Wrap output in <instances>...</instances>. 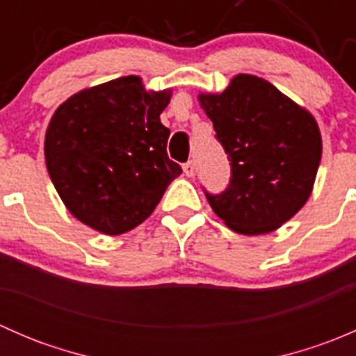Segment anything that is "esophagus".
<instances>
[{
  "label": "esophagus",
  "mask_w": 356,
  "mask_h": 356,
  "mask_svg": "<svg viewBox=\"0 0 356 356\" xmlns=\"http://www.w3.org/2000/svg\"><path fill=\"white\" fill-rule=\"evenodd\" d=\"M182 170H184V174L188 175V177H193V175H195V163H193V161H188V163H184Z\"/></svg>",
  "instance_id": "1"
}]
</instances>
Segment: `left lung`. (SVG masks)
<instances>
[{
	"instance_id": "8db88e82",
	"label": "left lung",
	"mask_w": 356,
	"mask_h": 356,
	"mask_svg": "<svg viewBox=\"0 0 356 356\" xmlns=\"http://www.w3.org/2000/svg\"><path fill=\"white\" fill-rule=\"evenodd\" d=\"M231 158L227 191L207 195L211 210L238 234H268L305 207L317 177L322 138L317 120L274 84L238 74L220 92H200Z\"/></svg>"
}]
</instances>
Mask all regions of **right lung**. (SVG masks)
I'll list each match as a JSON object with an SVG mask.
<instances>
[{
  "instance_id": "right-lung-1",
  "label": "right lung",
  "mask_w": 356,
  "mask_h": 356,
  "mask_svg": "<svg viewBox=\"0 0 356 356\" xmlns=\"http://www.w3.org/2000/svg\"><path fill=\"white\" fill-rule=\"evenodd\" d=\"M172 89H146L139 75L86 88L65 99L46 129L48 174L77 220L120 236L146 220L182 168L167 156L160 122Z\"/></svg>"
}]
</instances>
